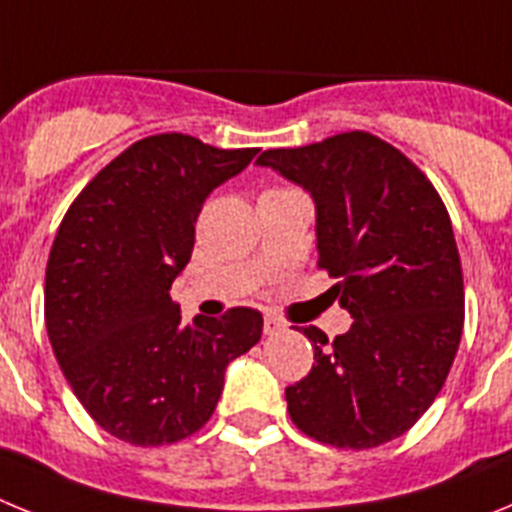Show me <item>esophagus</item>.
Segmentation results:
<instances>
[{"label": "esophagus", "instance_id": "esophagus-1", "mask_svg": "<svg viewBox=\"0 0 512 512\" xmlns=\"http://www.w3.org/2000/svg\"><path fill=\"white\" fill-rule=\"evenodd\" d=\"M284 330V323L279 318H274V315H266L264 318V333L266 336H277V333H282Z\"/></svg>", "mask_w": 512, "mask_h": 512}]
</instances>
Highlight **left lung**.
I'll list each match as a JSON object with an SVG mask.
<instances>
[{"label": "left lung", "instance_id": "obj_1", "mask_svg": "<svg viewBox=\"0 0 512 512\" xmlns=\"http://www.w3.org/2000/svg\"><path fill=\"white\" fill-rule=\"evenodd\" d=\"M315 202L318 266L354 325L328 346L302 328L315 364L287 387L302 433L338 449H374L431 408L464 328V279L449 212L423 171L377 135L264 151Z\"/></svg>", "mask_w": 512, "mask_h": 512}]
</instances>
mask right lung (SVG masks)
<instances>
[{
    "label": "right lung",
    "mask_w": 512,
    "mask_h": 512,
    "mask_svg": "<svg viewBox=\"0 0 512 512\" xmlns=\"http://www.w3.org/2000/svg\"><path fill=\"white\" fill-rule=\"evenodd\" d=\"M256 153L151 135L104 166L63 217L45 269V328L74 395L120 441L164 446L200 431L225 366L259 343V310L187 325L169 295L205 200Z\"/></svg>",
    "instance_id": "right-lung-1"
}]
</instances>
